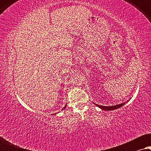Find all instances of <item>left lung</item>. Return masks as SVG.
Segmentation results:
<instances>
[{
  "label": "left lung",
  "instance_id": "obj_1",
  "mask_svg": "<svg viewBox=\"0 0 151 151\" xmlns=\"http://www.w3.org/2000/svg\"><path fill=\"white\" fill-rule=\"evenodd\" d=\"M127 102H129V100H128ZM127 102L122 103V104H117V105H115V106H101V105H98L97 104H96L97 106H98L99 108H100L101 109H102V110H104V111H113V110H115V109H117L120 108V107L124 106V104H125V103H127Z\"/></svg>",
  "mask_w": 151,
  "mask_h": 151
}]
</instances>
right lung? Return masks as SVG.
I'll return each mask as SVG.
<instances>
[{"mask_svg":"<svg viewBox=\"0 0 151 151\" xmlns=\"http://www.w3.org/2000/svg\"><path fill=\"white\" fill-rule=\"evenodd\" d=\"M66 106H67V104H66V105H65V107H64V108H63V109H65L66 108Z\"/></svg>","mask_w":151,"mask_h":151,"instance_id":"right-lung-1","label":"right lung"}]
</instances>
